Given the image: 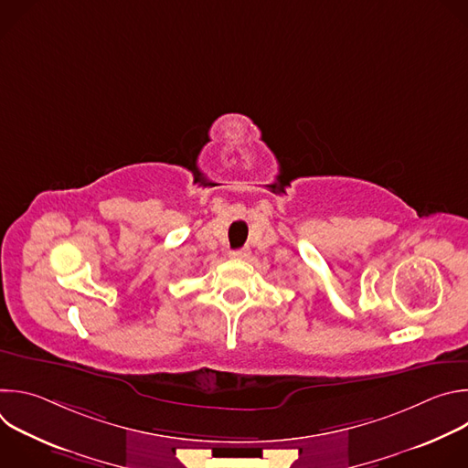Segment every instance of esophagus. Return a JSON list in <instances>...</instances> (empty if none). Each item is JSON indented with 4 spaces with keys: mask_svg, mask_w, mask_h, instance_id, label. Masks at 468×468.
<instances>
[{
    "mask_svg": "<svg viewBox=\"0 0 468 468\" xmlns=\"http://www.w3.org/2000/svg\"><path fill=\"white\" fill-rule=\"evenodd\" d=\"M250 251L248 250H235V251H229V257L231 259H248Z\"/></svg>",
    "mask_w": 468,
    "mask_h": 468,
    "instance_id": "obj_1",
    "label": "esophagus"
}]
</instances>
